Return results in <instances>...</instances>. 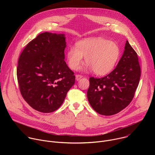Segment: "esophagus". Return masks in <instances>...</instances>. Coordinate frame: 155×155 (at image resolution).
Wrapping results in <instances>:
<instances>
[{
    "label": "esophagus",
    "instance_id": "esophagus-1",
    "mask_svg": "<svg viewBox=\"0 0 155 155\" xmlns=\"http://www.w3.org/2000/svg\"><path fill=\"white\" fill-rule=\"evenodd\" d=\"M82 77H83V76L81 75H76V76H75V78H76V80H77V81H78V80H80Z\"/></svg>",
    "mask_w": 155,
    "mask_h": 155
}]
</instances>
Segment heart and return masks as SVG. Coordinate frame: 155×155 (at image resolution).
Masks as SVG:
<instances>
[{"label": "heart", "mask_w": 155, "mask_h": 155, "mask_svg": "<svg viewBox=\"0 0 155 155\" xmlns=\"http://www.w3.org/2000/svg\"><path fill=\"white\" fill-rule=\"evenodd\" d=\"M120 54V50L116 43L99 37L78 41L75 47L68 48L66 59L69 68L77 70L84 57L86 64L84 70H93L97 75H104L113 70Z\"/></svg>", "instance_id": "1"}]
</instances>
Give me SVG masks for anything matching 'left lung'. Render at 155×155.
<instances>
[{
	"label": "left lung",
	"mask_w": 155,
	"mask_h": 155,
	"mask_svg": "<svg viewBox=\"0 0 155 155\" xmlns=\"http://www.w3.org/2000/svg\"><path fill=\"white\" fill-rule=\"evenodd\" d=\"M140 73L137 54L127 40L115 69L104 77L90 78L87 97L92 108L105 116L121 111L133 99Z\"/></svg>",
	"instance_id": "obj_1"
}]
</instances>
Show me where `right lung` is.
<instances>
[{"label": "right lung", "mask_w": 155, "mask_h": 155, "mask_svg": "<svg viewBox=\"0 0 155 155\" xmlns=\"http://www.w3.org/2000/svg\"><path fill=\"white\" fill-rule=\"evenodd\" d=\"M65 35L43 32L20 54L17 78L21 94L40 112L50 113L63 103L75 77L64 61Z\"/></svg>", "instance_id": "add662e5"}]
</instances>
